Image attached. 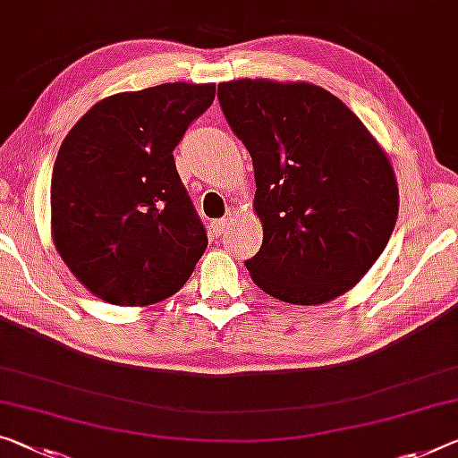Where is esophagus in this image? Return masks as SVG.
I'll list each match as a JSON object with an SVG mask.
<instances>
[{
    "label": "esophagus",
    "instance_id": "1",
    "mask_svg": "<svg viewBox=\"0 0 458 458\" xmlns=\"http://www.w3.org/2000/svg\"><path fill=\"white\" fill-rule=\"evenodd\" d=\"M229 227V221L227 219H219V221H213L210 223V229H213L215 235H223L225 229Z\"/></svg>",
    "mask_w": 458,
    "mask_h": 458
}]
</instances>
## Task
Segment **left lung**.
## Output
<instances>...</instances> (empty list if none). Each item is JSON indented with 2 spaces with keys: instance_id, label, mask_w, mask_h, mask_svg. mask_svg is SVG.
Segmentation results:
<instances>
[{
  "instance_id": "8db88e82",
  "label": "left lung",
  "mask_w": 458,
  "mask_h": 458,
  "mask_svg": "<svg viewBox=\"0 0 458 458\" xmlns=\"http://www.w3.org/2000/svg\"><path fill=\"white\" fill-rule=\"evenodd\" d=\"M219 102L256 175L262 248L245 262L264 293L321 305L358 284L399 210L389 157L340 98L307 81L219 83Z\"/></svg>"
}]
</instances>
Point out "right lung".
<instances>
[{"label":"right lung","instance_id":"1","mask_svg":"<svg viewBox=\"0 0 458 458\" xmlns=\"http://www.w3.org/2000/svg\"><path fill=\"white\" fill-rule=\"evenodd\" d=\"M215 100V83H161L94 104L63 140L51 231L96 297L145 307L186 284L208 239L174 149Z\"/></svg>","mask_w":458,"mask_h":458}]
</instances>
